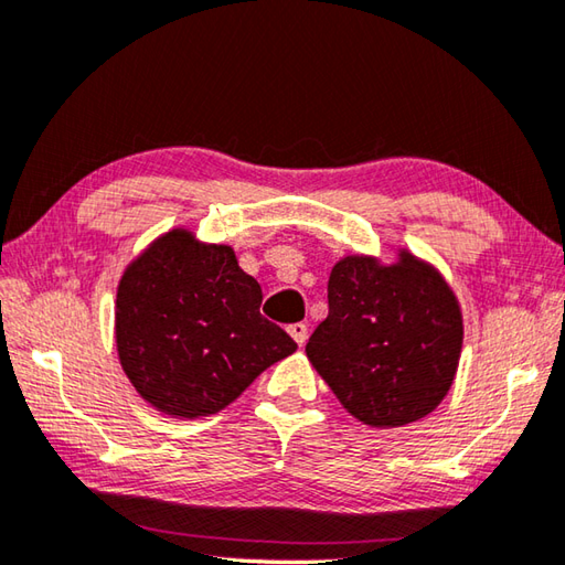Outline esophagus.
Here are the masks:
<instances>
[{
	"instance_id": "esophagus-1",
	"label": "esophagus",
	"mask_w": 565,
	"mask_h": 565,
	"mask_svg": "<svg viewBox=\"0 0 565 565\" xmlns=\"http://www.w3.org/2000/svg\"><path fill=\"white\" fill-rule=\"evenodd\" d=\"M289 335L296 340L298 348H303L306 340H308V326H306V323H294V326H289Z\"/></svg>"
}]
</instances>
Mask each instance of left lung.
Wrapping results in <instances>:
<instances>
[{
    "label": "left lung",
    "instance_id": "obj_1",
    "mask_svg": "<svg viewBox=\"0 0 565 565\" xmlns=\"http://www.w3.org/2000/svg\"><path fill=\"white\" fill-rule=\"evenodd\" d=\"M462 350L456 291L408 249L394 262L348 254L328 279V318L306 345L316 372L350 416L396 428L446 399Z\"/></svg>",
    "mask_w": 565,
    "mask_h": 565
}]
</instances>
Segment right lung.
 <instances>
[{
    "instance_id": "right-lung-1",
    "label": "right lung",
    "mask_w": 565,
    "mask_h": 565,
    "mask_svg": "<svg viewBox=\"0 0 565 565\" xmlns=\"http://www.w3.org/2000/svg\"><path fill=\"white\" fill-rule=\"evenodd\" d=\"M262 286L235 249L173 227L121 271L119 364L143 402L171 418L223 412L296 342L259 313Z\"/></svg>"
}]
</instances>
